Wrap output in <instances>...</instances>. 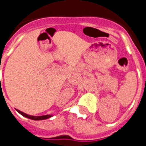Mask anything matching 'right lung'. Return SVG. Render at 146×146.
<instances>
[{"mask_svg":"<svg viewBox=\"0 0 146 146\" xmlns=\"http://www.w3.org/2000/svg\"><path fill=\"white\" fill-rule=\"evenodd\" d=\"M16 111L19 113L21 115H23V117L26 118H29V119H31V120H46V119H48V118L51 117L53 115L51 114H47V115H43V116H32V115H29L27 113H24V112H22V111H19L16 109Z\"/></svg>","mask_w":146,"mask_h":146,"instance_id":"add662e5","label":"right lung"}]
</instances>
